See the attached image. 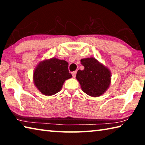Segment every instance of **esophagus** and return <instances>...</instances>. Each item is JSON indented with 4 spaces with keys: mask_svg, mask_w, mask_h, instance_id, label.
<instances>
[{
    "mask_svg": "<svg viewBox=\"0 0 145 145\" xmlns=\"http://www.w3.org/2000/svg\"><path fill=\"white\" fill-rule=\"evenodd\" d=\"M76 74H77V71H74V72H72V75L73 77H75Z\"/></svg>",
    "mask_w": 145,
    "mask_h": 145,
    "instance_id": "34e87169",
    "label": "esophagus"
}]
</instances>
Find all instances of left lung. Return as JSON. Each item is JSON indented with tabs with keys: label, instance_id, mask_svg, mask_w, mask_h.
Wrapping results in <instances>:
<instances>
[{
	"label": "left lung",
	"instance_id": "8db88e82",
	"mask_svg": "<svg viewBox=\"0 0 145 145\" xmlns=\"http://www.w3.org/2000/svg\"><path fill=\"white\" fill-rule=\"evenodd\" d=\"M80 63L84 69L78 70L76 78L83 91L93 97L104 94L111 83L109 70L93 57L82 59Z\"/></svg>",
	"mask_w": 145,
	"mask_h": 145
}]
</instances>
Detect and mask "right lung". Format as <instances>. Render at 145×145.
<instances>
[{
    "label": "right lung",
    "mask_w": 145,
    "mask_h": 145,
    "mask_svg": "<svg viewBox=\"0 0 145 145\" xmlns=\"http://www.w3.org/2000/svg\"><path fill=\"white\" fill-rule=\"evenodd\" d=\"M72 77L67 61L54 57L41 62L33 74L34 84L46 96L60 91L65 80Z\"/></svg>",
    "instance_id": "obj_1"
}]
</instances>
